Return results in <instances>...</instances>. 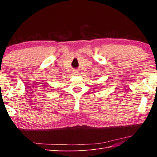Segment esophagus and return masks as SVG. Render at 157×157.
<instances>
[{
	"mask_svg": "<svg viewBox=\"0 0 157 157\" xmlns=\"http://www.w3.org/2000/svg\"><path fill=\"white\" fill-rule=\"evenodd\" d=\"M73 75H78L79 74V71L78 70H74V71H73Z\"/></svg>",
	"mask_w": 157,
	"mask_h": 157,
	"instance_id": "esophagus-1",
	"label": "esophagus"
}]
</instances>
